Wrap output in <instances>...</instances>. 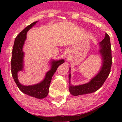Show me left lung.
<instances>
[{
    "label": "left lung",
    "instance_id": "obj_1",
    "mask_svg": "<svg viewBox=\"0 0 122 122\" xmlns=\"http://www.w3.org/2000/svg\"><path fill=\"white\" fill-rule=\"evenodd\" d=\"M100 49L99 52L102 57V66L101 69L95 76L89 82L79 86H73L71 83V74H69V89L70 93L74 96L89 94L98 91L102 86L103 83L108 78L112 64V50L110 38L108 34L106 33L103 41L99 43Z\"/></svg>",
    "mask_w": 122,
    "mask_h": 122
}]
</instances>
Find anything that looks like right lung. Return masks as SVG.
Returning <instances> with one entry per match:
<instances>
[{
    "label": "right lung",
    "mask_w": 122,
    "mask_h": 122,
    "mask_svg": "<svg viewBox=\"0 0 122 122\" xmlns=\"http://www.w3.org/2000/svg\"><path fill=\"white\" fill-rule=\"evenodd\" d=\"M38 21L33 22L24 28L14 41L11 60V74L19 89L24 94L38 99H43L48 96L49 88L52 76L60 65L64 62V59L52 60L50 61L51 69L46 72L44 79L37 84L24 86L18 80V73L24 69V53L23 51L25 41L26 39V33L36 24Z\"/></svg>",
    "instance_id": "1"
}]
</instances>
